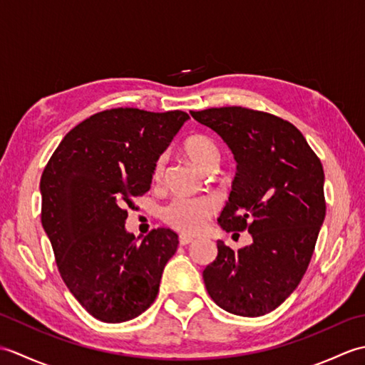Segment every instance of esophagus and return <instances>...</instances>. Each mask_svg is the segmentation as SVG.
<instances>
[{"mask_svg": "<svg viewBox=\"0 0 365 365\" xmlns=\"http://www.w3.org/2000/svg\"><path fill=\"white\" fill-rule=\"evenodd\" d=\"M178 242H180V245H182V246H187V245H190V243L195 242V238H192V237H188V235H180V238H178Z\"/></svg>", "mask_w": 365, "mask_h": 365, "instance_id": "1", "label": "esophagus"}]
</instances>
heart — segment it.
<instances>
[{"mask_svg": "<svg viewBox=\"0 0 365 365\" xmlns=\"http://www.w3.org/2000/svg\"><path fill=\"white\" fill-rule=\"evenodd\" d=\"M185 152L190 160L202 169H208L216 166L220 161V149L210 138L196 135L188 138L185 141ZM166 165V155L155 161L153 177L160 178ZM216 210V200L210 196L200 197H188V196H177L163 208L161 216L165 222L174 229L185 232V234H196L205 226L207 218L212 216Z\"/></svg>", "mask_w": 365, "mask_h": 365, "instance_id": "heart-1", "label": "heart"}]
</instances>
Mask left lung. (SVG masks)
<instances>
[{
  "label": "left lung",
  "instance_id": "obj_1",
  "mask_svg": "<svg viewBox=\"0 0 365 365\" xmlns=\"http://www.w3.org/2000/svg\"><path fill=\"white\" fill-rule=\"evenodd\" d=\"M191 115L237 161L218 224L252 237L237 252L216 242L218 255L202 273L207 292L230 314L265 315L290 297L311 262L327 215L323 166L301 131L273 114L226 106Z\"/></svg>",
  "mask_w": 365,
  "mask_h": 365
}]
</instances>
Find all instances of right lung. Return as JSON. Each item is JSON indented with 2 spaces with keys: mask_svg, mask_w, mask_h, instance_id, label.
<instances>
[{
  "mask_svg": "<svg viewBox=\"0 0 365 365\" xmlns=\"http://www.w3.org/2000/svg\"><path fill=\"white\" fill-rule=\"evenodd\" d=\"M188 119L138 108L97 113L68 131L43 169V230L67 289L97 320H131L157 298L178 235L160 227L138 243L125 208L150 190L155 161Z\"/></svg>",
  "mask_w": 365,
  "mask_h": 365,
  "instance_id": "obj_1",
  "label": "right lung"
}]
</instances>
